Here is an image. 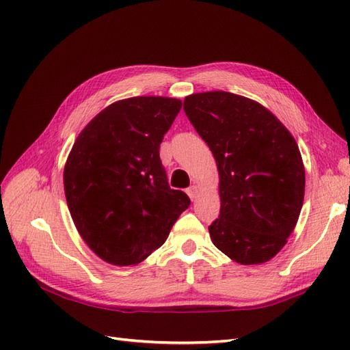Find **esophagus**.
<instances>
[{
	"label": "esophagus",
	"mask_w": 350,
	"mask_h": 350,
	"mask_svg": "<svg viewBox=\"0 0 350 350\" xmlns=\"http://www.w3.org/2000/svg\"><path fill=\"white\" fill-rule=\"evenodd\" d=\"M187 194L189 196V198H191V200H197L198 196H200V188L197 185H191L187 189Z\"/></svg>",
	"instance_id": "34e87169"
}]
</instances>
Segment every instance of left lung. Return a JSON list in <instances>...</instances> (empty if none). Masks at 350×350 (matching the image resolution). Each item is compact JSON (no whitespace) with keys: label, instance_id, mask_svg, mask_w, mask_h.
<instances>
[{"label":"left lung","instance_id":"left-lung-1","mask_svg":"<svg viewBox=\"0 0 350 350\" xmlns=\"http://www.w3.org/2000/svg\"><path fill=\"white\" fill-rule=\"evenodd\" d=\"M189 122L215 156L220 215L215 247L242 266L270 261L298 224L305 167L291 131L261 103L224 90L184 99Z\"/></svg>","mask_w":350,"mask_h":350}]
</instances>
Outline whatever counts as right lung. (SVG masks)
<instances>
[{
    "label": "right lung",
    "instance_id": "obj_1",
    "mask_svg": "<svg viewBox=\"0 0 350 350\" xmlns=\"http://www.w3.org/2000/svg\"><path fill=\"white\" fill-rule=\"evenodd\" d=\"M183 102L116 100L84 126L64 166V191L80 237L112 266H135L166 241L189 198L171 189L159 146Z\"/></svg>",
    "mask_w": 350,
    "mask_h": 350
}]
</instances>
